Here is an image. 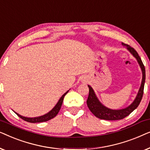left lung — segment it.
I'll return each instance as SVG.
<instances>
[{"mask_svg": "<svg viewBox=\"0 0 150 150\" xmlns=\"http://www.w3.org/2000/svg\"><path fill=\"white\" fill-rule=\"evenodd\" d=\"M122 45L126 47V48L128 50L130 54L137 59V62H138L139 66L141 67V71H142V81H141V84L139 88L138 93L135 98L134 101L131 103L130 105L122 109H111L106 107L102 104L96 96V94L90 85H88L89 89V96H88L87 100V104L89 107V110L96 117L98 118L101 119V120H122L124 117H126L129 115L133 110L136 109L138 107V106L140 104L142 99L143 94V89H144V85L145 81V69L144 65L141 61L140 57L139 56L138 53L134 48L130 47L128 45H126L122 43Z\"/></svg>", "mask_w": 150, "mask_h": 150, "instance_id": "obj_1", "label": "left lung"}]
</instances>
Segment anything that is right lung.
Instances as JSON below:
<instances>
[{
  "mask_svg": "<svg viewBox=\"0 0 150 150\" xmlns=\"http://www.w3.org/2000/svg\"><path fill=\"white\" fill-rule=\"evenodd\" d=\"M69 90L65 92V93L63 94V95L60 98V99L59 100L58 102H57L56 105L54 106V108H52V110H50L48 112H47L46 114L43 115L42 116L40 117H24L22 115H20V114L16 112L15 113L17 115L18 117H20V118L22 119V120L26 121V122H30V123H39V122H47V121L51 120V119L54 118L55 116L58 114L59 110L61 109V105H62L63 98H64L65 96L67 93V92L69 91Z\"/></svg>",
  "mask_w": 150,
  "mask_h": 150,
  "instance_id": "add662e5",
  "label": "right lung"
}]
</instances>
